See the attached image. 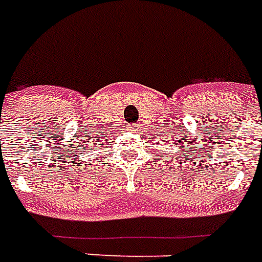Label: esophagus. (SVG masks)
Here are the masks:
<instances>
[{"mask_svg":"<svg viewBox=\"0 0 262 262\" xmlns=\"http://www.w3.org/2000/svg\"><path fill=\"white\" fill-rule=\"evenodd\" d=\"M129 130H130V132H137V126H135V125H130V126H129Z\"/></svg>","mask_w":262,"mask_h":262,"instance_id":"1","label":"esophagus"}]
</instances>
